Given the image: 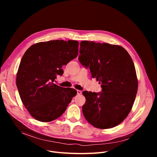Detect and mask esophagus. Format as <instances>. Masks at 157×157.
<instances>
[{"label":"esophagus","mask_w":157,"mask_h":157,"mask_svg":"<svg viewBox=\"0 0 157 157\" xmlns=\"http://www.w3.org/2000/svg\"><path fill=\"white\" fill-rule=\"evenodd\" d=\"M76 92H77V94H78V95H81V94H82V92L81 91V90H78Z\"/></svg>","instance_id":"obj_1"}]
</instances>
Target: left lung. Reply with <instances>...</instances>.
Returning <instances> with one entry per match:
<instances>
[{"label": "left lung", "mask_w": 157, "mask_h": 157, "mask_svg": "<svg viewBox=\"0 0 157 157\" xmlns=\"http://www.w3.org/2000/svg\"><path fill=\"white\" fill-rule=\"evenodd\" d=\"M79 53V62L90 68L92 78H96L102 88L98 93L83 92L85 119L101 129L119 125L131 111L137 92L132 59L120 46L88 40L80 43Z\"/></svg>", "instance_id": "left-lung-1"}]
</instances>
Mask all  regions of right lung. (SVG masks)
Segmentation results:
<instances>
[{"mask_svg":"<svg viewBox=\"0 0 157 157\" xmlns=\"http://www.w3.org/2000/svg\"><path fill=\"white\" fill-rule=\"evenodd\" d=\"M77 40H53L32 45L23 55L16 74L21 100L32 117L42 122L59 118L76 90L54 83L62 76V66L78 55Z\"/></svg>","mask_w":157,"mask_h":157,"instance_id":"obj_1","label":"right lung"}]
</instances>
